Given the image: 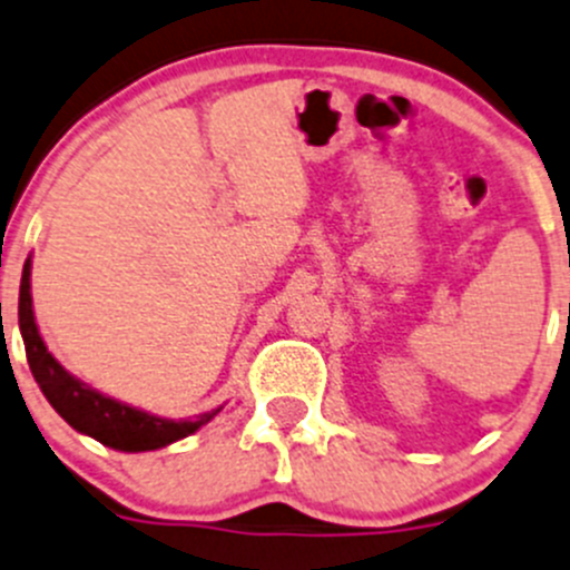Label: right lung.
Listing matches in <instances>:
<instances>
[{"mask_svg": "<svg viewBox=\"0 0 570 570\" xmlns=\"http://www.w3.org/2000/svg\"><path fill=\"white\" fill-rule=\"evenodd\" d=\"M19 328L24 340L27 362H30L32 379L38 381L47 401L52 403L55 412L88 438L99 440L102 445L119 451H156L164 445L175 443L180 438L195 434L200 425H206L219 409L200 414L197 420H164L156 414L138 412V409L125 406L119 401L99 395L91 386L80 384L75 375L66 373L52 353L43 345L38 334L36 317H32V297H30V258L21 273L19 289Z\"/></svg>", "mask_w": 570, "mask_h": 570, "instance_id": "right-lung-1", "label": "right lung"}]
</instances>
